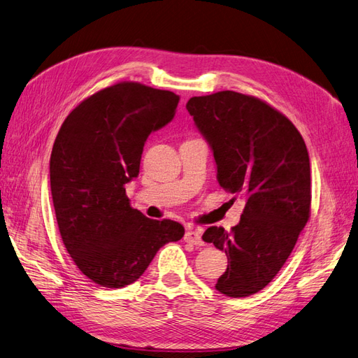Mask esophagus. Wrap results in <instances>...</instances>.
I'll use <instances>...</instances> for the list:
<instances>
[{
  "instance_id": "esophagus-1",
  "label": "esophagus",
  "mask_w": 358,
  "mask_h": 358,
  "mask_svg": "<svg viewBox=\"0 0 358 358\" xmlns=\"http://www.w3.org/2000/svg\"><path fill=\"white\" fill-rule=\"evenodd\" d=\"M183 239H185V242L194 243V245H197V246H201V245H203L201 233H200L199 230H188V231L185 233V237H183Z\"/></svg>"
}]
</instances>
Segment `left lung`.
I'll list each match as a JSON object with an SVG mask.
<instances>
[{
    "label": "left lung",
    "mask_w": 358,
    "mask_h": 358,
    "mask_svg": "<svg viewBox=\"0 0 358 358\" xmlns=\"http://www.w3.org/2000/svg\"><path fill=\"white\" fill-rule=\"evenodd\" d=\"M187 109L208 140L220 187L246 204L241 222L203 241L229 264L215 288L229 297L263 289L285 264L310 215V164L299 129L266 101L234 91L192 96Z\"/></svg>",
    "instance_id": "8db88e82"
}]
</instances>
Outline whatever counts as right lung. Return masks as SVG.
<instances>
[{
    "label": "right lung",
    "instance_id": "obj_1",
    "mask_svg": "<svg viewBox=\"0 0 358 358\" xmlns=\"http://www.w3.org/2000/svg\"><path fill=\"white\" fill-rule=\"evenodd\" d=\"M179 95L121 82L83 100L61 125L50 155L58 229L74 264L92 282L122 288L143 275L161 246L185 229L129 204L148 136L175 116Z\"/></svg>",
    "mask_w": 358,
    "mask_h": 358
}]
</instances>
